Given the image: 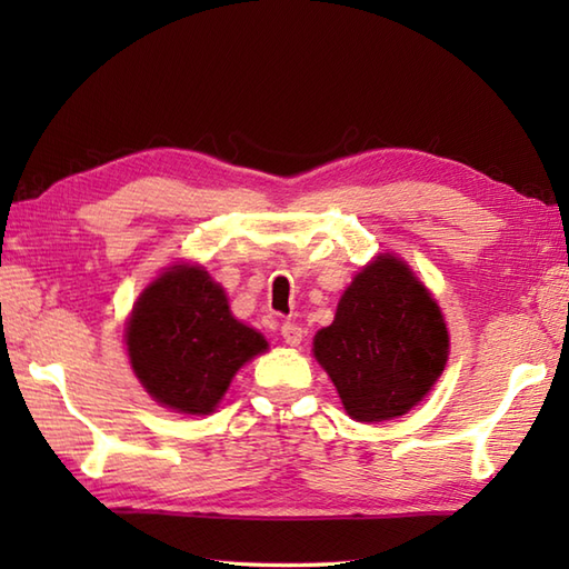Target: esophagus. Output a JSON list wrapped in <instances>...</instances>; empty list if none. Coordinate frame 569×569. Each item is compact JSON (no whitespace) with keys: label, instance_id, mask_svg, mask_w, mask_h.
Segmentation results:
<instances>
[{"label":"esophagus","instance_id":"1","mask_svg":"<svg viewBox=\"0 0 569 569\" xmlns=\"http://www.w3.org/2000/svg\"><path fill=\"white\" fill-rule=\"evenodd\" d=\"M281 335H283V342H286V345L298 347L300 342H303L306 330L300 328V325H296V322H283V325H281Z\"/></svg>","mask_w":569,"mask_h":569}]
</instances>
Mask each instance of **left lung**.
<instances>
[{
	"label": "left lung",
	"mask_w": 569,
	"mask_h": 569,
	"mask_svg": "<svg viewBox=\"0 0 569 569\" xmlns=\"http://www.w3.org/2000/svg\"><path fill=\"white\" fill-rule=\"evenodd\" d=\"M347 416L381 422L408 413L440 379L450 335L438 300L408 263L381 253L342 293L330 328L312 340Z\"/></svg>",
	"instance_id": "1"
}]
</instances>
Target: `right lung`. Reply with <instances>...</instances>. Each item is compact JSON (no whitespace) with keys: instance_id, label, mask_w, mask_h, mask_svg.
<instances>
[{"instance_id":"add662e5","label":"right lung","mask_w":569,"mask_h":569,"mask_svg":"<svg viewBox=\"0 0 569 569\" xmlns=\"http://www.w3.org/2000/svg\"><path fill=\"white\" fill-rule=\"evenodd\" d=\"M127 352L143 389L163 408L208 416L234 373L269 342L229 310L202 266L173 263L143 288L127 322Z\"/></svg>"}]
</instances>
